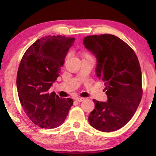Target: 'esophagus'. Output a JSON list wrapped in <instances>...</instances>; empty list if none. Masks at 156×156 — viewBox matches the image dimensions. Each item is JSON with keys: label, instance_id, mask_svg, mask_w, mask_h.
Instances as JSON below:
<instances>
[{"label": "esophagus", "instance_id": "34e87169", "mask_svg": "<svg viewBox=\"0 0 156 156\" xmlns=\"http://www.w3.org/2000/svg\"><path fill=\"white\" fill-rule=\"evenodd\" d=\"M84 100V98H80V97H77V98H76V101H78V102H82V101H83V100Z\"/></svg>", "mask_w": 156, "mask_h": 156}]
</instances>
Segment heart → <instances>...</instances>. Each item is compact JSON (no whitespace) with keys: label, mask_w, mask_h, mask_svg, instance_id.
Here are the masks:
<instances>
[{"label":"heart","mask_w":156,"mask_h":156,"mask_svg":"<svg viewBox=\"0 0 156 156\" xmlns=\"http://www.w3.org/2000/svg\"><path fill=\"white\" fill-rule=\"evenodd\" d=\"M81 57L83 58V59H88V58H91V56H89L88 54H87V53H84L83 52L81 53Z\"/></svg>","instance_id":"heart-1"}]
</instances>
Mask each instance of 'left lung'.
Masks as SVG:
<instances>
[{"instance_id": "8db88e82", "label": "left lung", "mask_w": 156, "mask_h": 156, "mask_svg": "<svg viewBox=\"0 0 156 156\" xmlns=\"http://www.w3.org/2000/svg\"><path fill=\"white\" fill-rule=\"evenodd\" d=\"M83 44L96 57V75L105 83L107 96V102L93 100L89 124L103 132L118 130L131 119L142 98L138 58L127 44L112 34L86 36Z\"/></svg>"}]
</instances>
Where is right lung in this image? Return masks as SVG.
<instances>
[{
    "mask_svg": "<svg viewBox=\"0 0 156 156\" xmlns=\"http://www.w3.org/2000/svg\"><path fill=\"white\" fill-rule=\"evenodd\" d=\"M75 39L47 36L25 51L18 67L16 85L21 105L29 118L41 128L54 129L64 122L73 105L72 98L48 93L57 80Z\"/></svg>",
    "mask_w": 156,
    "mask_h": 156,
    "instance_id": "1",
    "label": "right lung"
}]
</instances>
